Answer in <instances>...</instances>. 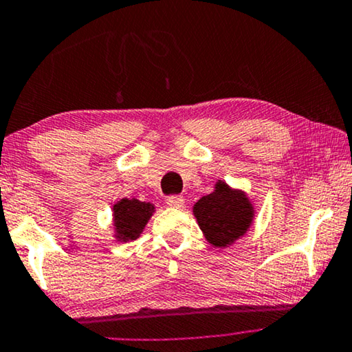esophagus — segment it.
<instances>
[{
  "instance_id": "esophagus-1",
  "label": "esophagus",
  "mask_w": 352,
  "mask_h": 352,
  "mask_svg": "<svg viewBox=\"0 0 352 352\" xmlns=\"http://www.w3.org/2000/svg\"><path fill=\"white\" fill-rule=\"evenodd\" d=\"M166 205L171 208H181L184 205V197L181 195H170L166 198Z\"/></svg>"
}]
</instances>
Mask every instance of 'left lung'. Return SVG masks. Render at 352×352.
<instances>
[{
  "label": "left lung",
  "instance_id": "1",
  "mask_svg": "<svg viewBox=\"0 0 352 352\" xmlns=\"http://www.w3.org/2000/svg\"><path fill=\"white\" fill-rule=\"evenodd\" d=\"M193 214L208 241L223 248L246 233L252 221V206L244 193L217 182L216 190L195 203Z\"/></svg>",
  "mask_w": 352,
  "mask_h": 352
}]
</instances>
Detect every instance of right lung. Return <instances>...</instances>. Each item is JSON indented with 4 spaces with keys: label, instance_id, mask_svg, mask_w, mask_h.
<instances>
[{
    "label": "right lung",
    "instance_id": "obj_1",
    "mask_svg": "<svg viewBox=\"0 0 352 352\" xmlns=\"http://www.w3.org/2000/svg\"><path fill=\"white\" fill-rule=\"evenodd\" d=\"M154 206L151 203L124 198L114 206V223L119 239L130 241L140 236L142 228L149 221Z\"/></svg>",
    "mask_w": 352,
    "mask_h": 352
}]
</instances>
